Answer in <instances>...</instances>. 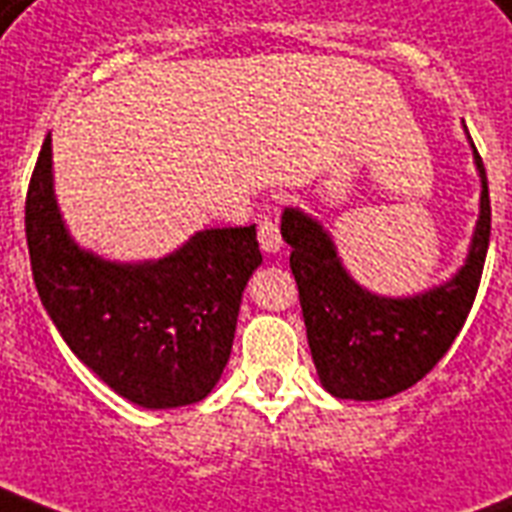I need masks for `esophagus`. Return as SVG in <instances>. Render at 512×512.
I'll use <instances>...</instances> for the list:
<instances>
[{"label":"esophagus","instance_id":"34e87169","mask_svg":"<svg viewBox=\"0 0 512 512\" xmlns=\"http://www.w3.org/2000/svg\"><path fill=\"white\" fill-rule=\"evenodd\" d=\"M257 241H260V247L265 252H279L282 249V233H279V225L263 214L260 220H257Z\"/></svg>","mask_w":512,"mask_h":512}]
</instances>
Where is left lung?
I'll use <instances>...</instances> for the list:
<instances>
[{
    "label": "left lung",
    "mask_w": 512,
    "mask_h": 512,
    "mask_svg": "<svg viewBox=\"0 0 512 512\" xmlns=\"http://www.w3.org/2000/svg\"><path fill=\"white\" fill-rule=\"evenodd\" d=\"M473 144V142H470ZM481 174V214L470 255L454 279L413 298H381L362 290L343 268L333 239L300 209H284L282 239L292 247L308 346L319 381L341 400H384L427 376L462 330L489 252L491 201Z\"/></svg>",
    "instance_id": "1"
}]
</instances>
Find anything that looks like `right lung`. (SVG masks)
Listing matches in <instances>:
<instances>
[{"instance_id": "1", "label": "right lung", "mask_w": 512, "mask_h": 512, "mask_svg": "<svg viewBox=\"0 0 512 512\" xmlns=\"http://www.w3.org/2000/svg\"><path fill=\"white\" fill-rule=\"evenodd\" d=\"M39 300L66 346L142 408L204 400L228 365L241 292L263 263L255 225L195 233L152 263H109L72 241L53 195L50 134L26 193Z\"/></svg>"}]
</instances>
